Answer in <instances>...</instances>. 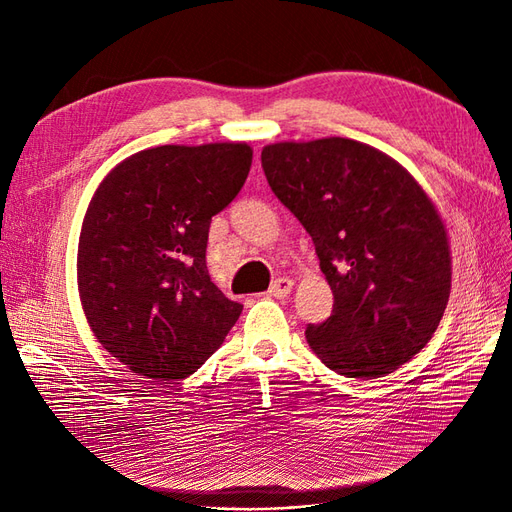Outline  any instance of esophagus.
Here are the masks:
<instances>
[{"mask_svg":"<svg viewBox=\"0 0 512 512\" xmlns=\"http://www.w3.org/2000/svg\"><path fill=\"white\" fill-rule=\"evenodd\" d=\"M290 290H292V280H288V277H280V280L271 282V286H269V294H271V297H275V299L288 297Z\"/></svg>","mask_w":512,"mask_h":512,"instance_id":"34e87169","label":"esophagus"}]
</instances>
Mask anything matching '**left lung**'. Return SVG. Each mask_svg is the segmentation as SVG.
Returning a JSON list of instances; mask_svg holds the SVG:
<instances>
[{
	"label": "left lung",
	"instance_id": "left-lung-1",
	"mask_svg": "<svg viewBox=\"0 0 512 512\" xmlns=\"http://www.w3.org/2000/svg\"><path fill=\"white\" fill-rule=\"evenodd\" d=\"M260 160L333 290L331 316L307 324L309 348L348 378L408 363L436 333L451 294L446 230L421 185L352 138L275 143Z\"/></svg>",
	"mask_w": 512,
	"mask_h": 512
}]
</instances>
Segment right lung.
<instances>
[{
    "mask_svg": "<svg viewBox=\"0 0 512 512\" xmlns=\"http://www.w3.org/2000/svg\"><path fill=\"white\" fill-rule=\"evenodd\" d=\"M243 143L162 145L134 153L100 183L79 241V292L98 342L153 380L192 376L243 305L211 282V218L241 192Z\"/></svg>",
    "mask_w": 512,
    "mask_h": 512,
    "instance_id": "obj_1",
    "label": "right lung"
}]
</instances>
